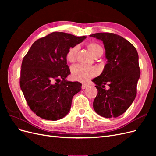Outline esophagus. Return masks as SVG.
Wrapping results in <instances>:
<instances>
[{
    "instance_id": "obj_1",
    "label": "esophagus",
    "mask_w": 156,
    "mask_h": 156,
    "mask_svg": "<svg viewBox=\"0 0 156 156\" xmlns=\"http://www.w3.org/2000/svg\"><path fill=\"white\" fill-rule=\"evenodd\" d=\"M87 88V84H83V85H82V89H86Z\"/></svg>"
}]
</instances>
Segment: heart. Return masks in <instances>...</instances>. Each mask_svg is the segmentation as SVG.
<instances>
[{
    "label": "heart",
    "mask_w": 156,
    "mask_h": 156,
    "mask_svg": "<svg viewBox=\"0 0 156 156\" xmlns=\"http://www.w3.org/2000/svg\"><path fill=\"white\" fill-rule=\"evenodd\" d=\"M88 50L92 56L101 55L103 53L102 47L96 43L88 44L87 45ZM78 51V47L74 46L71 48L66 53V59L69 62H73L76 59V55ZM97 70L95 68L88 66L83 64L74 65L72 68V74L74 79L81 82H85L96 75Z\"/></svg>",
    "instance_id": "heart-1"
}]
</instances>
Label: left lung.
<instances>
[{
  "label": "left lung",
  "mask_w": 156,
  "mask_h": 156,
  "mask_svg": "<svg viewBox=\"0 0 156 156\" xmlns=\"http://www.w3.org/2000/svg\"><path fill=\"white\" fill-rule=\"evenodd\" d=\"M90 36L103 41L107 60L102 73L92 80L98 89L94 109L101 116L116 118L135 98L140 73L138 53L129 41L113 33L99 32Z\"/></svg>",
  "instance_id": "obj_1"
}]
</instances>
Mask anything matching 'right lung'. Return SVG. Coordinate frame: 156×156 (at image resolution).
Masks as SVG:
<instances>
[{
  "instance_id": "add662e5",
  "label": "right lung",
  "mask_w": 156,
  "mask_h": 156,
  "mask_svg": "<svg viewBox=\"0 0 156 156\" xmlns=\"http://www.w3.org/2000/svg\"><path fill=\"white\" fill-rule=\"evenodd\" d=\"M54 32L36 40L23 58L20 87L30 109L41 119L58 120L66 116L82 84L71 82L66 53L86 39Z\"/></svg>"
}]
</instances>
